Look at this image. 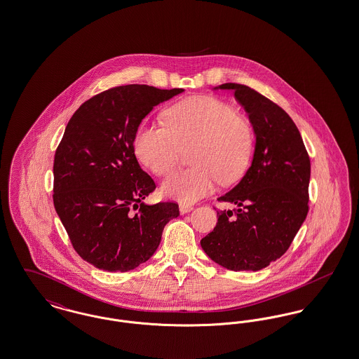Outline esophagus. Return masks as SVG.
<instances>
[{"instance_id": "1", "label": "esophagus", "mask_w": 359, "mask_h": 359, "mask_svg": "<svg viewBox=\"0 0 359 359\" xmlns=\"http://www.w3.org/2000/svg\"><path fill=\"white\" fill-rule=\"evenodd\" d=\"M179 210H180L182 214H187V212L194 210V205H188V203H180L179 205Z\"/></svg>"}]
</instances>
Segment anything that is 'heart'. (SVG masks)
Masks as SVG:
<instances>
[{
	"label": "heart",
	"instance_id": "heart-1",
	"mask_svg": "<svg viewBox=\"0 0 359 359\" xmlns=\"http://www.w3.org/2000/svg\"><path fill=\"white\" fill-rule=\"evenodd\" d=\"M165 126L141 125L133 140L138 161L164 176L189 148L192 168L172 173L161 194L184 203L211 194L218 180L233 184L246 173L255 149L249 121L229 103L208 95L189 97L164 113Z\"/></svg>",
	"mask_w": 359,
	"mask_h": 359
}]
</instances>
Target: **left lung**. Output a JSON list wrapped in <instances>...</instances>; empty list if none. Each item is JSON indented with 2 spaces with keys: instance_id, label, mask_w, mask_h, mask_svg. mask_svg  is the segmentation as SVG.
Masks as SVG:
<instances>
[{
  "instance_id": "obj_1",
  "label": "left lung",
  "mask_w": 359,
  "mask_h": 359,
  "mask_svg": "<svg viewBox=\"0 0 359 359\" xmlns=\"http://www.w3.org/2000/svg\"><path fill=\"white\" fill-rule=\"evenodd\" d=\"M233 90L253 125V160L238 184L218 198L237 205L217 210L218 222L201 241L212 261L230 271H259L283 256L308 212L311 163L303 138L290 116L248 86Z\"/></svg>"
}]
</instances>
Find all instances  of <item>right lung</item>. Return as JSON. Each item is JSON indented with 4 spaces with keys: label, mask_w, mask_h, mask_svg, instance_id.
Here are the masks:
<instances>
[{
    "label": "right lung",
    "mask_w": 359,
    "mask_h": 359,
    "mask_svg": "<svg viewBox=\"0 0 359 359\" xmlns=\"http://www.w3.org/2000/svg\"><path fill=\"white\" fill-rule=\"evenodd\" d=\"M183 91L117 86L86 101L66 126L53 160V205L75 252L98 269L128 272L148 261L179 215L173 202H142L156 184L133 140L154 106Z\"/></svg>",
    "instance_id": "right-lung-1"
}]
</instances>
